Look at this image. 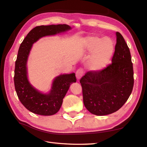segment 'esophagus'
Returning a JSON list of instances; mask_svg holds the SVG:
<instances>
[{
  "label": "esophagus",
  "mask_w": 147,
  "mask_h": 147,
  "mask_svg": "<svg viewBox=\"0 0 147 147\" xmlns=\"http://www.w3.org/2000/svg\"><path fill=\"white\" fill-rule=\"evenodd\" d=\"M83 74V71L82 69H78V71H76V78L78 80H80L81 78L82 77Z\"/></svg>",
  "instance_id": "1"
}]
</instances>
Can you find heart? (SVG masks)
<instances>
[{"label":"heart","instance_id":"obj_1","mask_svg":"<svg viewBox=\"0 0 147 147\" xmlns=\"http://www.w3.org/2000/svg\"><path fill=\"white\" fill-rule=\"evenodd\" d=\"M81 44L84 52H92L87 64L89 70L98 72L106 68L114 52V42L110 38L88 35L82 40Z\"/></svg>","mask_w":147,"mask_h":147}]
</instances>
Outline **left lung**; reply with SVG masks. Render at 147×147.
<instances>
[{
	"label": "left lung",
	"instance_id": "8db88e82",
	"mask_svg": "<svg viewBox=\"0 0 147 147\" xmlns=\"http://www.w3.org/2000/svg\"><path fill=\"white\" fill-rule=\"evenodd\" d=\"M112 64L98 72L89 71L80 80L83 103L90 112L105 115L118 111L132 92L134 78L131 54L123 36L115 33Z\"/></svg>",
	"mask_w": 147,
	"mask_h": 147
}]
</instances>
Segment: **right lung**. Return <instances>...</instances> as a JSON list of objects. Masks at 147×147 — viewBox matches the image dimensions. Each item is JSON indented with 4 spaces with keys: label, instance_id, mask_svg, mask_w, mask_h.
Here are the masks:
<instances>
[{
    "label": "right lung",
    "instance_id": "add662e5",
    "mask_svg": "<svg viewBox=\"0 0 147 147\" xmlns=\"http://www.w3.org/2000/svg\"><path fill=\"white\" fill-rule=\"evenodd\" d=\"M72 29L67 24H51L34 28L20 45L15 62L14 86L21 104L34 114L52 115L60 109L71 84L76 82L75 73L61 74L52 81L51 90L43 93L34 87L28 80V60L33 43L47 36L64 33Z\"/></svg>",
    "mask_w": 147,
    "mask_h": 147
}]
</instances>
